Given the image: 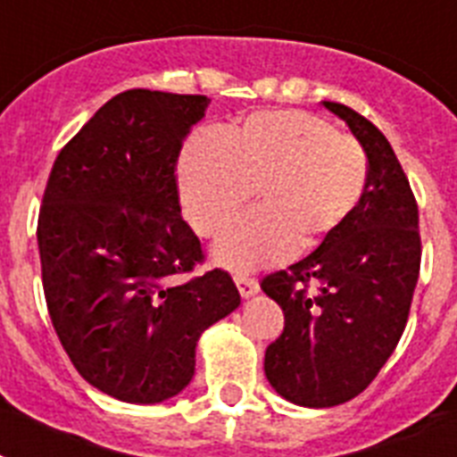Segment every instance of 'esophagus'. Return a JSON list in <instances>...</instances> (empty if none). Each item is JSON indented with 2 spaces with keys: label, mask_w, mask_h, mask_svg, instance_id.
<instances>
[{
  "label": "esophagus",
  "mask_w": 457,
  "mask_h": 457,
  "mask_svg": "<svg viewBox=\"0 0 457 457\" xmlns=\"http://www.w3.org/2000/svg\"><path fill=\"white\" fill-rule=\"evenodd\" d=\"M235 284L237 288H239V293L244 295V298H248V295H253V293H258V281L253 279V277H244V274H235Z\"/></svg>",
  "instance_id": "1"
}]
</instances>
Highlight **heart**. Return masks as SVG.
Here are the masks:
<instances>
[{
  "label": "heart",
  "instance_id": "1",
  "mask_svg": "<svg viewBox=\"0 0 457 457\" xmlns=\"http://www.w3.org/2000/svg\"><path fill=\"white\" fill-rule=\"evenodd\" d=\"M366 183L361 145L298 110L248 114L222 138L195 136L178 162L185 213L209 239L232 225L255 190L261 209L218 246V261L237 270L326 244L354 216Z\"/></svg>",
  "mask_w": 457,
  "mask_h": 457
}]
</instances>
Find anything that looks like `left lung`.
<instances>
[{
  "label": "left lung",
  "mask_w": 457,
  "mask_h": 457,
  "mask_svg": "<svg viewBox=\"0 0 457 457\" xmlns=\"http://www.w3.org/2000/svg\"><path fill=\"white\" fill-rule=\"evenodd\" d=\"M324 105L363 147L366 192L331 239L261 281L284 310L265 376L284 399L310 409L350 402L373 383L406 328L422 253L418 204L392 145L352 107Z\"/></svg>",
  "instance_id": "1"
}]
</instances>
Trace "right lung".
Instances as JSON below:
<instances>
[{
	"label": "right lung",
	"mask_w": 457,
	"mask_h": 457,
	"mask_svg": "<svg viewBox=\"0 0 457 457\" xmlns=\"http://www.w3.org/2000/svg\"><path fill=\"white\" fill-rule=\"evenodd\" d=\"M211 100L131 88L54 162L37 244L62 350L87 383L159 403L195 376L196 340L241 303L225 270L196 272L202 244L180 216L176 162Z\"/></svg>",
	"instance_id": "1"
}]
</instances>
